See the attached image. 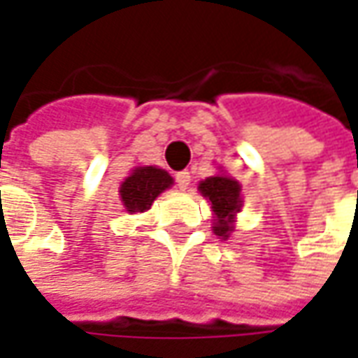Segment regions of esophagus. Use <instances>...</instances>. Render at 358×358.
Returning a JSON list of instances; mask_svg holds the SVG:
<instances>
[{
  "mask_svg": "<svg viewBox=\"0 0 358 358\" xmlns=\"http://www.w3.org/2000/svg\"><path fill=\"white\" fill-rule=\"evenodd\" d=\"M175 181H177V187H179V189H183V191H185L187 187H189V183H191V173L179 171L177 175H175Z\"/></svg>",
  "mask_w": 358,
  "mask_h": 358,
  "instance_id": "obj_1",
  "label": "esophagus"
}]
</instances>
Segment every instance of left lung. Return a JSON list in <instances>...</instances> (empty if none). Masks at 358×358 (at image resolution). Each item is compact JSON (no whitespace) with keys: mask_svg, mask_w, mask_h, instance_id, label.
Returning a JSON list of instances; mask_svg holds the SVG:
<instances>
[{"mask_svg":"<svg viewBox=\"0 0 358 358\" xmlns=\"http://www.w3.org/2000/svg\"><path fill=\"white\" fill-rule=\"evenodd\" d=\"M201 195L209 199L213 209V231L219 239H229L235 231V215L241 211V185L229 175L207 177L199 183Z\"/></svg>","mask_w":358,"mask_h":358,"instance_id":"obj_1","label":"left lung"}]
</instances>
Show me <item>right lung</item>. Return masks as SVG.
I'll use <instances>...</instances> for the list:
<instances>
[{
    "instance_id": "add662e5",
    "label": "right lung",
    "mask_w": 358,
    "mask_h": 358,
    "mask_svg": "<svg viewBox=\"0 0 358 358\" xmlns=\"http://www.w3.org/2000/svg\"><path fill=\"white\" fill-rule=\"evenodd\" d=\"M173 185V177L153 165L135 167L119 187V197L127 213H143L159 195Z\"/></svg>"
}]
</instances>
